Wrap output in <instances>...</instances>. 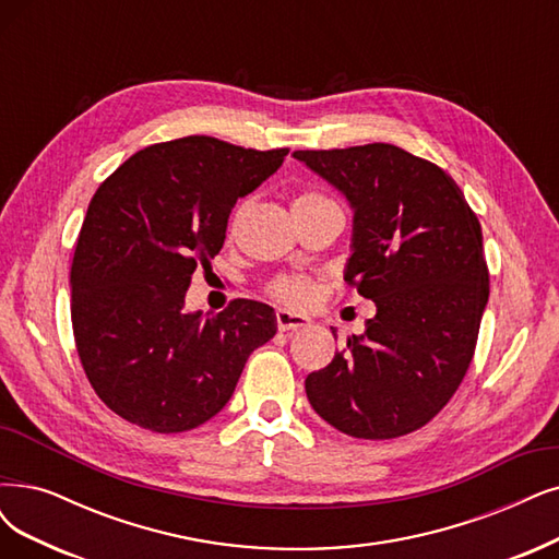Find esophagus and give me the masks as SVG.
<instances>
[{
	"instance_id": "1",
	"label": "esophagus",
	"mask_w": 559,
	"mask_h": 559,
	"mask_svg": "<svg viewBox=\"0 0 559 559\" xmlns=\"http://www.w3.org/2000/svg\"><path fill=\"white\" fill-rule=\"evenodd\" d=\"M276 324L281 332H293V329H304L311 324V318H306L301 313H293V311H285V308H281V311H276Z\"/></svg>"
}]
</instances>
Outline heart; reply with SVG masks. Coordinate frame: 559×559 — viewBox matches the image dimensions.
Segmentation results:
<instances>
[{"instance_id":"b5f03b06","label":"heart","mask_w":559,"mask_h":559,"mask_svg":"<svg viewBox=\"0 0 559 559\" xmlns=\"http://www.w3.org/2000/svg\"><path fill=\"white\" fill-rule=\"evenodd\" d=\"M332 200H329L326 195L322 193H316V191H304L295 198V210H299V206H320V204H329ZM248 210V202H243L237 214H235V223H239V218L246 214ZM269 295H272L274 299L278 301H285V304H293V306H304L313 299L316 295V283L311 278L306 276H278L274 278L272 283H269Z\"/></svg>"}]
</instances>
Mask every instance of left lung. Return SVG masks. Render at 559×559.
Returning <instances> with one entry per match:
<instances>
[{
	"instance_id": "1",
	"label": "left lung",
	"mask_w": 559,
	"mask_h": 559,
	"mask_svg": "<svg viewBox=\"0 0 559 559\" xmlns=\"http://www.w3.org/2000/svg\"><path fill=\"white\" fill-rule=\"evenodd\" d=\"M293 156L353 206L345 281L378 308L306 396L345 436H407L456 394L477 345L490 293L479 218L442 168L396 144Z\"/></svg>"
}]
</instances>
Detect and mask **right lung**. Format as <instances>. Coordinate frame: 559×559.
I'll return each instance as SVG.
<instances>
[{
	"label": "right lung",
	"mask_w": 559,
	"mask_h": 559,
	"mask_svg": "<svg viewBox=\"0 0 559 559\" xmlns=\"http://www.w3.org/2000/svg\"><path fill=\"white\" fill-rule=\"evenodd\" d=\"M287 150L189 135L133 154L98 186L71 264V320L87 380L115 415L152 432L210 421L248 355L276 334L274 308L237 299L214 318L183 311L195 266L223 248L239 198Z\"/></svg>",
	"instance_id": "1"
}]
</instances>
